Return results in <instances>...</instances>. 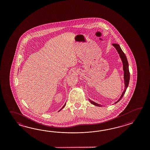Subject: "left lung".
Wrapping results in <instances>:
<instances>
[{"label":"left lung","mask_w":150,"mask_h":150,"mask_svg":"<svg viewBox=\"0 0 150 150\" xmlns=\"http://www.w3.org/2000/svg\"><path fill=\"white\" fill-rule=\"evenodd\" d=\"M112 45L116 49L118 54L120 55V57L121 59V61L122 62V63H123V71H124V80H125V86L124 91L122 93L121 96H120V99H118V101L115 102V103H117L119 101H120L121 100L122 97L123 96L125 93L126 90L127 89V87L129 85V80H130V72H129V64H128L127 58V57H126L125 54V53L123 52V51H122L120 46L117 43H114ZM89 100L90 102L91 103H92L93 105H96V106H98V107H102V105H99L98 103L91 100L90 99H89Z\"/></svg>","instance_id":"1"}]
</instances>
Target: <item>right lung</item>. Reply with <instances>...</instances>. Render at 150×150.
Returning a JSON list of instances; mask_svg holds the SVG:
<instances>
[{"mask_svg": "<svg viewBox=\"0 0 150 150\" xmlns=\"http://www.w3.org/2000/svg\"><path fill=\"white\" fill-rule=\"evenodd\" d=\"M65 105H66V103H65V105H63V107H62V108L61 109V110H62V109H63V108H64V107H65ZM60 110H59V111H60Z\"/></svg>", "mask_w": 150, "mask_h": 150, "instance_id": "obj_1", "label": "right lung"}]
</instances>
